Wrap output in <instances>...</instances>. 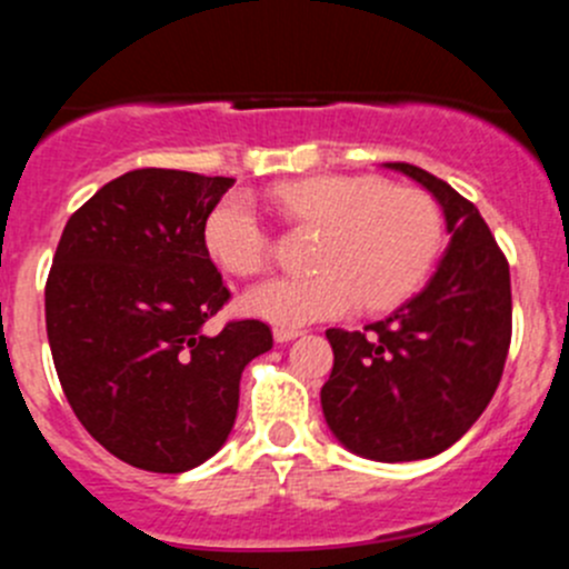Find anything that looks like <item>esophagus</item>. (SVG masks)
Listing matches in <instances>:
<instances>
[{
  "mask_svg": "<svg viewBox=\"0 0 569 569\" xmlns=\"http://www.w3.org/2000/svg\"><path fill=\"white\" fill-rule=\"evenodd\" d=\"M296 337H301V331H298V329H284V326L273 329V340H277L279 346H284V342L296 340Z\"/></svg>",
  "mask_w": 569,
  "mask_h": 569,
  "instance_id": "34e87169",
  "label": "esophagus"
}]
</instances>
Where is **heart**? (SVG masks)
<instances>
[{
    "label": "heart",
    "mask_w": 569,
    "mask_h": 569,
    "mask_svg": "<svg viewBox=\"0 0 569 569\" xmlns=\"http://www.w3.org/2000/svg\"><path fill=\"white\" fill-rule=\"evenodd\" d=\"M296 221L323 229L307 279H268L240 298L251 318L303 326L342 318L357 303L381 312L407 301L440 251V212L420 190L390 188L373 177H307L273 190ZM204 246L234 277L260 273L268 262L266 227L254 201L229 193L204 221Z\"/></svg>",
    "instance_id": "obj_1"
}]
</instances>
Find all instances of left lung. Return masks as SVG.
Wrapping results in <instances>:
<instances>
[{"mask_svg": "<svg viewBox=\"0 0 569 569\" xmlns=\"http://www.w3.org/2000/svg\"><path fill=\"white\" fill-rule=\"evenodd\" d=\"M385 168L435 196L451 240L423 290L385 320L326 331L335 368L320 407L342 448L396 465L451 448L492 401L511 340V284L509 262L465 196L409 162Z\"/></svg>", "mask_w": 569, "mask_h": 569, "instance_id": "8db88e82", "label": "left lung"}]
</instances>
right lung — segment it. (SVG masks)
<instances>
[{
	"label": "right lung",
	"mask_w": 569,
	"mask_h": 569,
	"mask_svg": "<svg viewBox=\"0 0 569 569\" xmlns=\"http://www.w3.org/2000/svg\"><path fill=\"white\" fill-rule=\"evenodd\" d=\"M234 179L138 168L69 218L47 282L58 379L88 435L151 473L216 457L238 418L240 376L271 351V329L204 323L229 290L204 221Z\"/></svg>",
	"instance_id": "obj_1"
}]
</instances>
